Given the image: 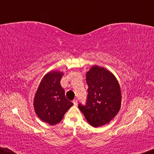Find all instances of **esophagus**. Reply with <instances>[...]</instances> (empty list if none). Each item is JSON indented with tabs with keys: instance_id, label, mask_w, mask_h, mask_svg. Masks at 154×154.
<instances>
[{
	"instance_id": "1",
	"label": "esophagus",
	"mask_w": 154,
	"mask_h": 154,
	"mask_svg": "<svg viewBox=\"0 0 154 154\" xmlns=\"http://www.w3.org/2000/svg\"><path fill=\"white\" fill-rule=\"evenodd\" d=\"M73 105H74V106H76L77 104H78V101H77V100H73Z\"/></svg>"
}]
</instances>
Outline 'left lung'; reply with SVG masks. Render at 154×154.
<instances>
[{"instance_id":"obj_1","label":"left lung","mask_w":154,"mask_h":154,"mask_svg":"<svg viewBox=\"0 0 154 154\" xmlns=\"http://www.w3.org/2000/svg\"><path fill=\"white\" fill-rule=\"evenodd\" d=\"M88 85L86 104L79 108L90 125L100 127L109 123L119 113L121 92L114 75L107 69L93 66L86 73Z\"/></svg>"}]
</instances>
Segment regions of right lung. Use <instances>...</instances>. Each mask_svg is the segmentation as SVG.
Segmentation results:
<instances>
[{"label": "right lung", "mask_w": 154, "mask_h": 154, "mask_svg": "<svg viewBox=\"0 0 154 154\" xmlns=\"http://www.w3.org/2000/svg\"><path fill=\"white\" fill-rule=\"evenodd\" d=\"M62 72L50 71L41 80L33 100V107L38 117L50 125L60 123L64 113L73 105L66 100L64 90L60 85Z\"/></svg>", "instance_id": "right-lung-1"}]
</instances>
